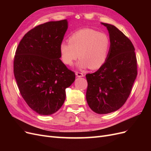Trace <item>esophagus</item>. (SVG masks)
Returning <instances> with one entry per match:
<instances>
[{"mask_svg":"<svg viewBox=\"0 0 151 151\" xmlns=\"http://www.w3.org/2000/svg\"><path fill=\"white\" fill-rule=\"evenodd\" d=\"M76 75L77 77H84V74H83V73L79 72H76Z\"/></svg>","mask_w":151,"mask_h":151,"instance_id":"esophagus-1","label":"esophagus"}]
</instances>
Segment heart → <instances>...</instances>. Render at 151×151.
Returning a JSON list of instances; mask_svg holds the SVG:
<instances>
[{
	"mask_svg": "<svg viewBox=\"0 0 151 151\" xmlns=\"http://www.w3.org/2000/svg\"><path fill=\"white\" fill-rule=\"evenodd\" d=\"M110 49V40L104 33L90 28H84L72 34L68 42H62L60 52L62 62L72 65L77 58L78 66L95 70L106 62Z\"/></svg>",
	"mask_w": 151,
	"mask_h": 151,
	"instance_id": "heart-1",
	"label": "heart"
}]
</instances>
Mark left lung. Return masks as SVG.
<instances>
[{"label": "left lung", "instance_id": "left-lung-1", "mask_svg": "<svg viewBox=\"0 0 151 151\" xmlns=\"http://www.w3.org/2000/svg\"><path fill=\"white\" fill-rule=\"evenodd\" d=\"M101 24L108 31L110 49L104 64L86 75V100L95 113L107 114L118 110L126 102L137 75V65L131 41L115 26Z\"/></svg>", "mask_w": 151, "mask_h": 151}]
</instances>
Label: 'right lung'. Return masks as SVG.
Masks as SVG:
<instances>
[{
  "mask_svg": "<svg viewBox=\"0 0 151 151\" xmlns=\"http://www.w3.org/2000/svg\"><path fill=\"white\" fill-rule=\"evenodd\" d=\"M67 28V19L38 25L23 36L16 49L14 74L18 88L40 115L57 112L65 101V89L75 81V73L60 59Z\"/></svg>",
  "mask_w": 151,
  "mask_h": 151,
  "instance_id": "right-lung-1",
  "label": "right lung"
}]
</instances>
